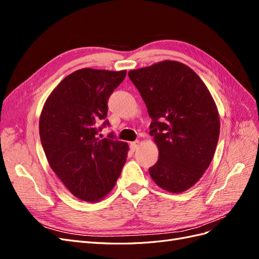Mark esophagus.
Here are the masks:
<instances>
[{"label":"esophagus","instance_id":"obj_1","mask_svg":"<svg viewBox=\"0 0 259 259\" xmlns=\"http://www.w3.org/2000/svg\"><path fill=\"white\" fill-rule=\"evenodd\" d=\"M138 147H139V142H138V140H136V142H133V143L130 144V149H131L132 151L137 150Z\"/></svg>","mask_w":259,"mask_h":259}]
</instances>
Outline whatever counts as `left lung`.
I'll list each match as a JSON object with an SVG mask.
<instances>
[{"label": "left lung", "instance_id": "obj_1", "mask_svg": "<svg viewBox=\"0 0 259 259\" xmlns=\"http://www.w3.org/2000/svg\"><path fill=\"white\" fill-rule=\"evenodd\" d=\"M151 117L159 160L149 174L164 190L189 189L204 174L219 138V116L205 84L192 69L165 60L128 72Z\"/></svg>", "mask_w": 259, "mask_h": 259}]
</instances>
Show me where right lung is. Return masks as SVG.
Instances as JSON below:
<instances>
[{
  "label": "right lung",
  "instance_id": "add662e5",
  "mask_svg": "<svg viewBox=\"0 0 259 259\" xmlns=\"http://www.w3.org/2000/svg\"><path fill=\"white\" fill-rule=\"evenodd\" d=\"M126 71L85 68L69 74L45 101L40 117L43 150L74 197L88 202L112 190L127 158L128 146L114 133H99L109 121L108 100Z\"/></svg>",
  "mask_w": 259,
  "mask_h": 259
}]
</instances>
